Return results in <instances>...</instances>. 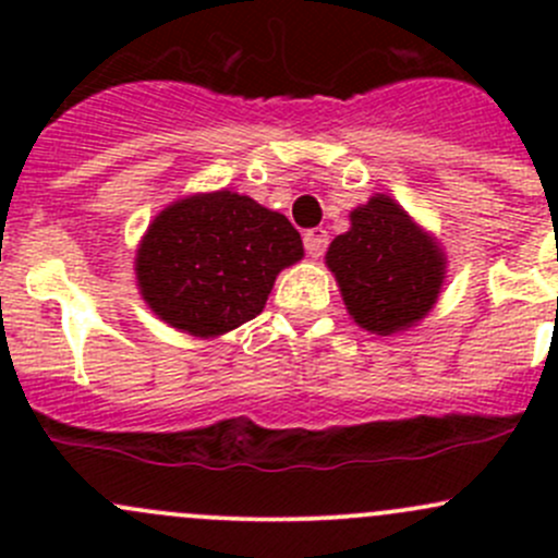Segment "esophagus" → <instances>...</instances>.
I'll return each mask as SVG.
<instances>
[{
	"instance_id": "34e87169",
	"label": "esophagus",
	"mask_w": 558,
	"mask_h": 558,
	"mask_svg": "<svg viewBox=\"0 0 558 558\" xmlns=\"http://www.w3.org/2000/svg\"><path fill=\"white\" fill-rule=\"evenodd\" d=\"M326 245H329V232H326L324 227L307 229V232H305V251H307V256H313V258L324 256Z\"/></svg>"
}]
</instances>
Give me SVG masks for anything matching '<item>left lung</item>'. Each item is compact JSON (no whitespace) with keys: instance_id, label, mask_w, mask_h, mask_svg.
I'll list each match as a JSON object with an SVG mask.
<instances>
[{"instance_id":"8db88e82","label":"left lung","mask_w":558,"mask_h":558,"mask_svg":"<svg viewBox=\"0 0 558 558\" xmlns=\"http://www.w3.org/2000/svg\"><path fill=\"white\" fill-rule=\"evenodd\" d=\"M348 313L378 335L404 329L429 313L446 278L440 247L388 196L351 213V229L326 253Z\"/></svg>"}]
</instances>
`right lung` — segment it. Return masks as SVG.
<instances>
[{"label": "right lung", "mask_w": 558, "mask_h": 558, "mask_svg": "<svg viewBox=\"0 0 558 558\" xmlns=\"http://www.w3.org/2000/svg\"><path fill=\"white\" fill-rule=\"evenodd\" d=\"M302 238L251 196L216 191L167 207L137 251V280L161 320L216 337L256 318L275 278L302 258Z\"/></svg>", "instance_id": "add662e5"}]
</instances>
